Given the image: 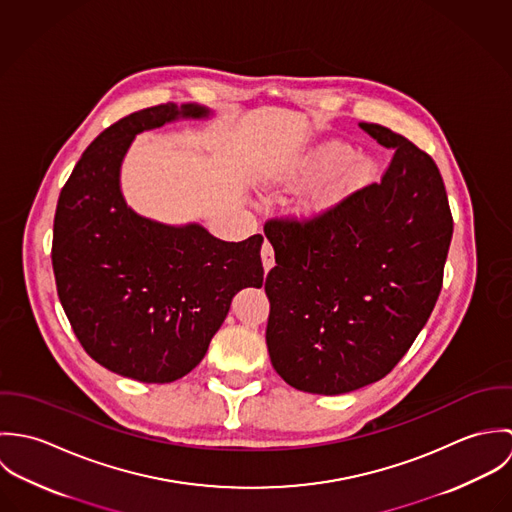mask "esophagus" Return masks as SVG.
<instances>
[{
  "label": "esophagus",
  "mask_w": 512,
  "mask_h": 512,
  "mask_svg": "<svg viewBox=\"0 0 512 512\" xmlns=\"http://www.w3.org/2000/svg\"><path fill=\"white\" fill-rule=\"evenodd\" d=\"M262 264H264V270L268 272L274 264H276V258H274V248L272 244L268 242V238H264V244H262Z\"/></svg>",
  "instance_id": "1"
}]
</instances>
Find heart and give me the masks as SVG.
Returning <instances> with one entry per match:
<instances>
[{
    "label": "heart",
    "mask_w": 512,
    "mask_h": 512,
    "mask_svg": "<svg viewBox=\"0 0 512 512\" xmlns=\"http://www.w3.org/2000/svg\"><path fill=\"white\" fill-rule=\"evenodd\" d=\"M313 167L325 175L339 174V187H355L365 183L374 173V163L366 157H355L353 147L341 142H331L327 146L319 147L313 155Z\"/></svg>",
    "instance_id": "obj_1"
}]
</instances>
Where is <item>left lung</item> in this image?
I'll list each match as a JSON object with an SVG mask.
<instances>
[{"mask_svg": "<svg viewBox=\"0 0 512 512\" xmlns=\"http://www.w3.org/2000/svg\"><path fill=\"white\" fill-rule=\"evenodd\" d=\"M394 149L380 183L297 220L266 222V343L297 390L345 394L384 378L430 319L453 219L436 161L404 136L359 124Z\"/></svg>", "mask_w": 512, "mask_h": 512, "instance_id": "left-lung-1", "label": "left lung"}]
</instances>
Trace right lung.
I'll list each match as a JSON object with an SVG mask.
<instances>
[{
  "label": "right lung",
  "instance_id": "1",
  "mask_svg": "<svg viewBox=\"0 0 512 512\" xmlns=\"http://www.w3.org/2000/svg\"><path fill=\"white\" fill-rule=\"evenodd\" d=\"M207 116L205 106L169 102L118 120L86 147L57 203L51 258L74 335L98 365L140 382L191 372L234 293L264 282L262 234L224 242L199 224L144 219L122 197L136 134Z\"/></svg>",
  "mask_w": 512,
  "mask_h": 512
}]
</instances>
